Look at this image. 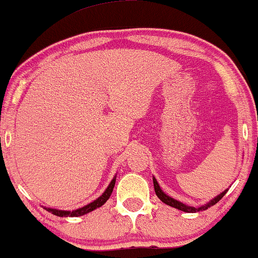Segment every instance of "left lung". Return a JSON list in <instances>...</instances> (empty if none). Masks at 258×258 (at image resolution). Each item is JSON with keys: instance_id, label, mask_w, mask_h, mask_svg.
Here are the masks:
<instances>
[{"instance_id": "8db88e82", "label": "left lung", "mask_w": 258, "mask_h": 258, "mask_svg": "<svg viewBox=\"0 0 258 258\" xmlns=\"http://www.w3.org/2000/svg\"><path fill=\"white\" fill-rule=\"evenodd\" d=\"M153 182H154V189H155V193H156V195H158L159 199L162 201V203H165L168 206H172V207H174V209H178V210H180V211H184V212H198V211H203V210L209 209L210 206H212V205H215V204H217L218 201H220L222 198H223L224 195H226L227 191H228V190H224L223 193H221L220 195H217V197H216L214 200L210 201V203L207 204V205L195 209V207L186 206V205H184V204L179 203V201H177L176 199H173V198L168 197V195L165 194L164 191L161 190V188H160L158 180H156L155 178H153Z\"/></svg>"}]
</instances>
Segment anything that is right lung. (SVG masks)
Wrapping results in <instances>:
<instances>
[{
    "label": "right lung",
    "mask_w": 258,
    "mask_h": 258,
    "mask_svg": "<svg viewBox=\"0 0 258 258\" xmlns=\"http://www.w3.org/2000/svg\"><path fill=\"white\" fill-rule=\"evenodd\" d=\"M115 180L116 179H112L110 182V184H109L108 188H106V190L103 193V195H100L97 200H94L93 203L88 204V205H86L84 207H81V209H78L75 210V211H60V210H54V209H47V207H44V209L47 210L48 212H52L53 215L55 216H59V217H78V216H82V215H86L88 214V212L93 211V210L98 209L102 205H104L106 203V200L110 198V195L112 193V189H114V185H115Z\"/></svg>",
    "instance_id": "obj_1"
}]
</instances>
